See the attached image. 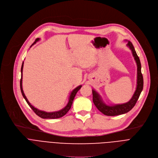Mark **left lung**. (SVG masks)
Segmentation results:
<instances>
[{"mask_svg":"<svg viewBox=\"0 0 158 158\" xmlns=\"http://www.w3.org/2000/svg\"><path fill=\"white\" fill-rule=\"evenodd\" d=\"M127 45L130 48L131 51L133 56L134 57L135 62L137 66V88L136 90L132 96L131 99L127 103L122 104H116L114 106H108L106 104L101 95L95 90H92L93 94V102L96 107L104 114L106 116H117L123 114L130 111L131 109L135 105L141 92L143 89V76L141 73V64L139 56H137L136 51L131 42L128 41Z\"/></svg>","mask_w":158,"mask_h":158,"instance_id":"left-lung-1","label":"left lung"}]
</instances>
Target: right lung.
<instances>
[{"label": "right lung", "mask_w": 158, "mask_h": 158, "mask_svg": "<svg viewBox=\"0 0 158 158\" xmlns=\"http://www.w3.org/2000/svg\"><path fill=\"white\" fill-rule=\"evenodd\" d=\"M40 40V39H37L35 40V41L34 42V43L31 45V47L35 44L36 42H38L39 40ZM23 64H24V62H23V64H22V66H21V80H20V89H21V94L23 96V98H25V101H27V104L29 105V106L32 109V110L35 112V113L38 115L39 117L42 118H44V119H56V118H59L60 117H62L63 116H64L67 113L68 111L70 110V108L71 107V105L73 104V101L74 100V98L75 97L77 93V92L81 89V85H80L78 87H77V88H75L73 90L71 94H70V95H69V101H68V102L67 104V105L63 108L62 109V110H60L59 111H55V112H45V111H41V110H38V109L35 108L34 106H33L30 102L29 101H28L27 97L25 96V94H24V92H23V87H22V77H23Z\"/></svg>", "instance_id": "right-lung-1"}]
</instances>
